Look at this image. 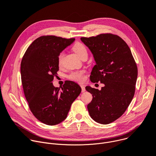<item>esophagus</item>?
Returning a JSON list of instances; mask_svg holds the SVG:
<instances>
[{"instance_id":"1","label":"esophagus","mask_w":156,"mask_h":156,"mask_svg":"<svg viewBox=\"0 0 156 156\" xmlns=\"http://www.w3.org/2000/svg\"><path fill=\"white\" fill-rule=\"evenodd\" d=\"M81 89H82V92H85V86L83 85H80Z\"/></svg>"}]
</instances>
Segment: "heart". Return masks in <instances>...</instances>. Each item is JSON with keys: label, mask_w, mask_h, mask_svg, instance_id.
Instances as JSON below:
<instances>
[{"label": "heart", "mask_w": 156, "mask_h": 156, "mask_svg": "<svg viewBox=\"0 0 156 156\" xmlns=\"http://www.w3.org/2000/svg\"><path fill=\"white\" fill-rule=\"evenodd\" d=\"M73 51L76 53V55L79 56L80 58L84 55H87V49H86L85 46L81 43L76 42L74 44L72 48ZM64 58V53L62 52L60 53L58 57V62L59 66L62 64V61ZM85 72L83 71H77L71 73L69 74L67 77L73 80L82 82L85 80V76H84Z\"/></svg>", "instance_id": "heart-1"}]
</instances>
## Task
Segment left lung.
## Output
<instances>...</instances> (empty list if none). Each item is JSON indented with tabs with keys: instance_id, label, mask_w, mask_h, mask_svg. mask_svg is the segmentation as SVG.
<instances>
[{
	"instance_id": "left-lung-1",
	"label": "left lung",
	"mask_w": 156,
	"mask_h": 156,
	"mask_svg": "<svg viewBox=\"0 0 156 156\" xmlns=\"http://www.w3.org/2000/svg\"><path fill=\"white\" fill-rule=\"evenodd\" d=\"M93 55L96 64L90 80L104 84L101 90L87 86L93 97L87 108L96 122L109 124L122 116L132 101L137 77V68L126 42L115 34H100L80 38Z\"/></svg>"
}]
</instances>
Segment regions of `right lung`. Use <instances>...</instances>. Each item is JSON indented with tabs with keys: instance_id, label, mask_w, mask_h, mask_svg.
Listing matches in <instances>:
<instances>
[{
	"instance_id": "add662e5",
	"label": "right lung",
	"mask_w": 156,
	"mask_h": 156,
	"mask_svg": "<svg viewBox=\"0 0 156 156\" xmlns=\"http://www.w3.org/2000/svg\"><path fill=\"white\" fill-rule=\"evenodd\" d=\"M74 41L55 36L39 37L30 45L22 60V83L29 107L34 116L48 125L63 122L81 92L73 81H66L59 88L52 82L59 71V54Z\"/></svg>"
}]
</instances>
